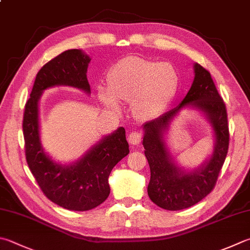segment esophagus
I'll list each match as a JSON object with an SVG mask.
<instances>
[{
	"instance_id": "obj_1",
	"label": "esophagus",
	"mask_w": 250,
	"mask_h": 250,
	"mask_svg": "<svg viewBox=\"0 0 250 250\" xmlns=\"http://www.w3.org/2000/svg\"><path fill=\"white\" fill-rule=\"evenodd\" d=\"M141 138H143V134H141V131L134 130V131H131L128 136V143L130 145H134V146L138 145L141 141Z\"/></svg>"
}]
</instances>
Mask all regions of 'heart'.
I'll return each mask as SVG.
<instances>
[{"label":"heart","instance_id":"b5f03b06","mask_svg":"<svg viewBox=\"0 0 250 250\" xmlns=\"http://www.w3.org/2000/svg\"><path fill=\"white\" fill-rule=\"evenodd\" d=\"M178 83V74L171 64L126 56L113 65L109 87H99L98 93L112 110H120V99L133 102V111L139 119L152 120L176 95Z\"/></svg>","mask_w":250,"mask_h":250}]
</instances>
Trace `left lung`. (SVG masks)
Masks as SVG:
<instances>
[{
    "instance_id": "1",
    "label": "left lung",
    "mask_w": 250,
    "mask_h": 250,
    "mask_svg": "<svg viewBox=\"0 0 250 250\" xmlns=\"http://www.w3.org/2000/svg\"><path fill=\"white\" fill-rule=\"evenodd\" d=\"M194 68V83L181 104L144 125L143 145L151 173L148 185L149 198L160 208L171 211L189 208L213 190L229 150L227 106L208 70L197 63ZM186 106H195L205 111L216 135V147L210 160L190 173L182 171L172 163L163 140V131Z\"/></svg>"
}]
</instances>
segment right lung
Returning a JSON list of instances; mask_svg holds the SVG:
<instances>
[{"mask_svg": "<svg viewBox=\"0 0 250 250\" xmlns=\"http://www.w3.org/2000/svg\"><path fill=\"white\" fill-rule=\"evenodd\" d=\"M90 59L81 50L61 53L41 67L23 111L22 131L27 164L46 198L67 210L87 211L105 201L107 180L117 162L129 153L124 127L106 136L70 166L62 167L43 152L39 137L38 101L45 89L72 86L90 92L87 68Z\"/></svg>", "mask_w": 250, "mask_h": 250, "instance_id": "obj_1", "label": "right lung"}]
</instances>
